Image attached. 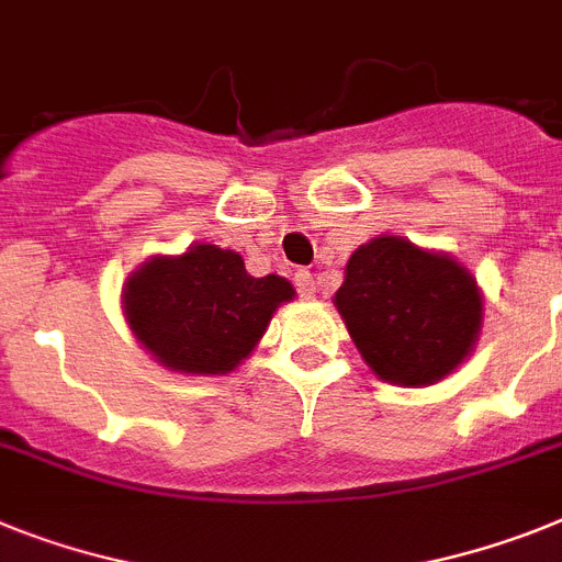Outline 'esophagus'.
<instances>
[{"label":"esophagus","mask_w":562,"mask_h":562,"mask_svg":"<svg viewBox=\"0 0 562 562\" xmlns=\"http://www.w3.org/2000/svg\"><path fill=\"white\" fill-rule=\"evenodd\" d=\"M294 282H296V291H300L305 300H311V296L317 294V282H314V273L311 271H296Z\"/></svg>","instance_id":"1"}]
</instances>
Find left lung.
I'll list each match as a JSON object with an SVG mask.
<instances>
[{"instance_id":"obj_1","label":"left lung","mask_w":562,"mask_h":562,"mask_svg":"<svg viewBox=\"0 0 562 562\" xmlns=\"http://www.w3.org/2000/svg\"><path fill=\"white\" fill-rule=\"evenodd\" d=\"M483 303L474 273L457 257L394 234L360 245L334 294L366 366L403 389L440 383L469 360Z\"/></svg>"}]
</instances>
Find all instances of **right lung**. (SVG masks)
<instances>
[{
    "mask_svg": "<svg viewBox=\"0 0 562 562\" xmlns=\"http://www.w3.org/2000/svg\"><path fill=\"white\" fill-rule=\"evenodd\" d=\"M285 277H251L237 251L193 243L154 254L122 282V317L145 351L186 376L231 374L251 357L282 303L294 300Z\"/></svg>",
    "mask_w": 562,
    "mask_h": 562,
    "instance_id": "1",
    "label": "right lung"
}]
</instances>
